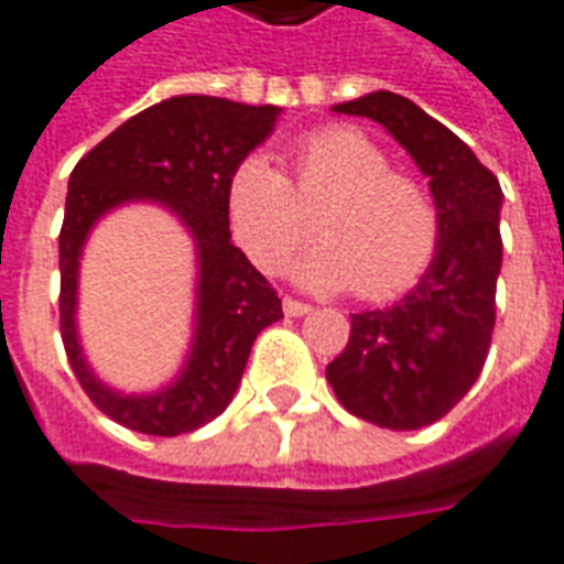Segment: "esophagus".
Listing matches in <instances>:
<instances>
[{
	"label": "esophagus",
	"instance_id": "34e87169",
	"mask_svg": "<svg viewBox=\"0 0 564 564\" xmlns=\"http://www.w3.org/2000/svg\"><path fill=\"white\" fill-rule=\"evenodd\" d=\"M307 311H311L307 302H299L293 295H283V314H286V317H305Z\"/></svg>",
	"mask_w": 564,
	"mask_h": 564
}]
</instances>
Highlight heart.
I'll return each instance as SVG.
<instances>
[{
  "mask_svg": "<svg viewBox=\"0 0 564 564\" xmlns=\"http://www.w3.org/2000/svg\"><path fill=\"white\" fill-rule=\"evenodd\" d=\"M290 162L286 177L265 156H247L226 186L232 232L257 269L281 271L317 226L295 262L311 290L354 286L366 302H387L423 278L441 241L437 205L423 181L392 169L378 141L326 127L307 132Z\"/></svg>",
  "mask_w": 564,
  "mask_h": 564,
  "instance_id": "obj_1",
  "label": "heart"
}]
</instances>
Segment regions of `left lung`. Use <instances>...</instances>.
<instances>
[{
    "label": "left lung",
    "mask_w": 564,
    "mask_h": 564,
    "mask_svg": "<svg viewBox=\"0 0 564 564\" xmlns=\"http://www.w3.org/2000/svg\"><path fill=\"white\" fill-rule=\"evenodd\" d=\"M338 115L387 127L429 174L441 217L435 259L402 302L350 314V338L326 366L359 420L411 432L449 414L484 371L501 271V186L471 148L399 93H368Z\"/></svg>",
    "instance_id": "8db88e82"
}]
</instances>
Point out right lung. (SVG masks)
Wrapping results in <instances>:
<instances>
[{"label":"right lung","mask_w":564,"mask_h":564,"mask_svg":"<svg viewBox=\"0 0 564 564\" xmlns=\"http://www.w3.org/2000/svg\"><path fill=\"white\" fill-rule=\"evenodd\" d=\"M281 108L217 96H174L129 117L68 177L59 229V332L68 366L90 402L132 432L186 435L226 411L257 335L283 317L281 299L232 245L226 186L235 165L269 139ZM132 197L169 204L199 250L197 341L182 378L156 397H120L83 362L74 332L77 257L91 223Z\"/></svg>","instance_id":"obj_1"}]
</instances>
